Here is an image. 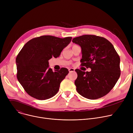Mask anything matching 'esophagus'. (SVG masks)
Returning a JSON list of instances; mask_svg holds the SVG:
<instances>
[{
    "label": "esophagus",
    "instance_id": "1",
    "mask_svg": "<svg viewBox=\"0 0 133 133\" xmlns=\"http://www.w3.org/2000/svg\"><path fill=\"white\" fill-rule=\"evenodd\" d=\"M69 72H74V71H75V69H73V68H70V69H69Z\"/></svg>",
    "mask_w": 133,
    "mask_h": 133
}]
</instances>
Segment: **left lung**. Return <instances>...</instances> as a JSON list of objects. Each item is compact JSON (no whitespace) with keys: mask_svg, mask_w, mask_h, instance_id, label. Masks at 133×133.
I'll return each instance as SVG.
<instances>
[{"mask_svg":"<svg viewBox=\"0 0 133 133\" xmlns=\"http://www.w3.org/2000/svg\"><path fill=\"white\" fill-rule=\"evenodd\" d=\"M72 42L81 48V65L90 68V72L76 69L75 81L77 92L83 97L96 99L108 94L120 76V57L107 39L86 35L74 38Z\"/></svg>","mask_w":133,"mask_h":133,"instance_id":"left-lung-1","label":"left lung"}]
</instances>
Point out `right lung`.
I'll list each match as a JSON object with an SVG mask.
<instances>
[{"label": "right lung", "instance_id": "add662e5", "mask_svg": "<svg viewBox=\"0 0 133 133\" xmlns=\"http://www.w3.org/2000/svg\"><path fill=\"white\" fill-rule=\"evenodd\" d=\"M71 39V37L42 36L29 40L20 50L16 58L17 78L30 96L45 100L58 92L69 71L62 68L53 72L48 61L58 57Z\"/></svg>", "mask_w": 133, "mask_h": 133}]
</instances>
